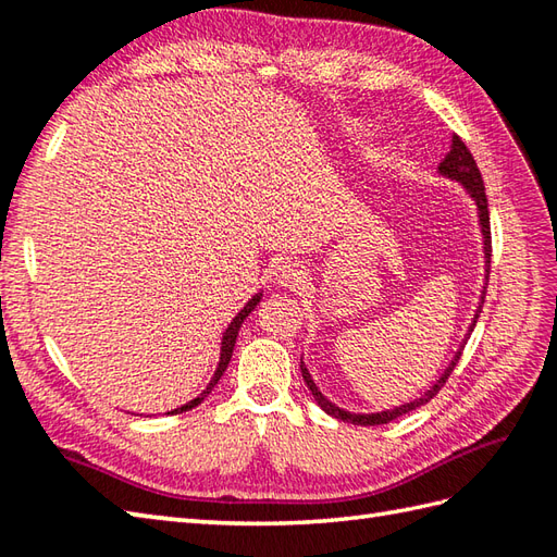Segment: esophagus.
Wrapping results in <instances>:
<instances>
[{"label":"esophagus","mask_w":557,"mask_h":557,"mask_svg":"<svg viewBox=\"0 0 557 557\" xmlns=\"http://www.w3.org/2000/svg\"><path fill=\"white\" fill-rule=\"evenodd\" d=\"M273 277H275V282H277V284H282V287H296V284L304 282L306 273H304V268H301L299 263H294V261H282V263H277V265H275V270H273Z\"/></svg>","instance_id":"obj_1"}]
</instances>
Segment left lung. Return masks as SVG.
Instances as JSON below:
<instances>
[{
  "label": "left lung",
  "instance_id": "1",
  "mask_svg": "<svg viewBox=\"0 0 557 557\" xmlns=\"http://www.w3.org/2000/svg\"><path fill=\"white\" fill-rule=\"evenodd\" d=\"M438 175L454 180V183H460L462 189H465V194H468V197H470V199L474 201V206H476V218H480V230H482V242H484V280H488L491 227H488V203H486L484 180H482L480 168H476V163H474V159H472L470 149L465 147V141H462L458 135H454V139H450V151L446 153V159H444L442 163H438ZM484 289H486V287H484ZM484 289H482L480 306H476L474 318H472L470 327H468V334H465V339L460 342V348L456 351V356L450 358V363H448L446 370L442 372V377H438L420 398L410 400V404H404V406H396V408H392V410H380V412H351V410H346V408H339L337 404H332V400L318 389V384L313 382V377H310V372H308V368L304 366V360H301V374H304V382H306V386H308V392L313 394L315 404H318L322 410H325L327 416L337 418V420H344V422L366 424V426H370V424H386V422H392V420H396V418H400V416H406V412H410V410H416V408H420V406H424V404H430V400L438 394V389H442V386L446 384L448 374L454 372V368L458 366L462 348H465V344H468L470 332H472L474 325H476V318H480V313H482Z\"/></svg>",
  "mask_w": 557,
  "mask_h": 557
}]
</instances>
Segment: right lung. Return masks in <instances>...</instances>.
I'll return each mask as SVG.
<instances>
[{
	"label": "right lung",
	"instance_id": "1",
	"mask_svg": "<svg viewBox=\"0 0 557 557\" xmlns=\"http://www.w3.org/2000/svg\"><path fill=\"white\" fill-rule=\"evenodd\" d=\"M261 299H263V292H256L251 299L244 304V308L239 310V313L232 318V322L227 325V330L223 332V339H220V358H218V366H215V372H213V377H211V382L206 384V389L197 396V398H191V400H187L185 406H180V408H175V410H168L165 416H177V412H185V410H191V408H197L201 400L209 396L211 392H213V386L218 384V380L223 377V372L227 370V366H230V358H232V351H235V344H237V334H239V327H242V322L249 318V313L251 310L261 304Z\"/></svg>",
	"mask_w": 557,
	"mask_h": 557
}]
</instances>
